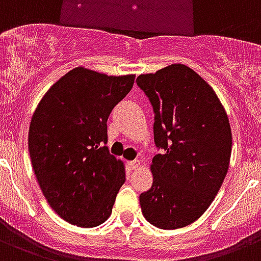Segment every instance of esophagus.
Segmentation results:
<instances>
[{
  "instance_id": "1",
  "label": "esophagus",
  "mask_w": 261,
  "mask_h": 261,
  "mask_svg": "<svg viewBox=\"0 0 261 261\" xmlns=\"http://www.w3.org/2000/svg\"><path fill=\"white\" fill-rule=\"evenodd\" d=\"M139 166H140V163H139L137 160H132V162H128V167L130 168V170H136Z\"/></svg>"
}]
</instances>
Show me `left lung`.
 Masks as SVG:
<instances>
[{"instance_id": "1", "label": "left lung", "mask_w": 261, "mask_h": 261, "mask_svg": "<svg viewBox=\"0 0 261 261\" xmlns=\"http://www.w3.org/2000/svg\"><path fill=\"white\" fill-rule=\"evenodd\" d=\"M137 85L155 112L153 136L163 153L152 159V187L140 194L145 220L178 229L205 213L222 186L232 153V129L209 83L185 64L141 74Z\"/></svg>"}]
</instances>
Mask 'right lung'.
I'll use <instances>...</instances> for the list:
<instances>
[{
	"label": "right lung",
	"mask_w": 261,
	"mask_h": 261,
	"mask_svg": "<svg viewBox=\"0 0 261 261\" xmlns=\"http://www.w3.org/2000/svg\"><path fill=\"white\" fill-rule=\"evenodd\" d=\"M133 83V74L72 68L33 113L28 133L33 171L49 206L70 224L94 228L112 214L125 167L105 145L106 122Z\"/></svg>",
	"instance_id": "add662e5"
}]
</instances>
